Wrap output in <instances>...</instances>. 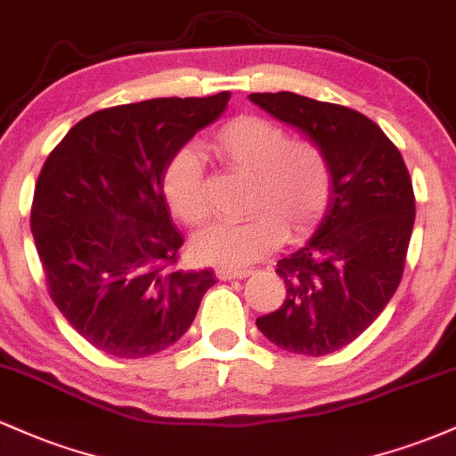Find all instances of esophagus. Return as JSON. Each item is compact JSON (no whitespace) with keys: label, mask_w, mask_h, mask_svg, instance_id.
I'll return each mask as SVG.
<instances>
[{"label":"esophagus","mask_w":456,"mask_h":456,"mask_svg":"<svg viewBox=\"0 0 456 456\" xmlns=\"http://www.w3.org/2000/svg\"><path fill=\"white\" fill-rule=\"evenodd\" d=\"M253 272L250 270H232V268H216V279L218 281H232V279H246Z\"/></svg>","instance_id":"obj_1"}]
</instances>
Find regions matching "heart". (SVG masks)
Wrapping results in <instances>:
<instances>
[{"instance_id":"1","label":"heart","mask_w":456,"mask_h":456,"mask_svg":"<svg viewBox=\"0 0 456 456\" xmlns=\"http://www.w3.org/2000/svg\"><path fill=\"white\" fill-rule=\"evenodd\" d=\"M210 148L224 165L250 175L246 221L214 223L192 240L197 261L216 268H244L281 244L282 235L308 232L326 212L332 167L326 150L261 115L242 113L214 130ZM162 195L177 221L199 227L210 216L206 169L197 150L182 148L162 174Z\"/></svg>"}]
</instances>
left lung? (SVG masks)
Here are the masks:
<instances>
[{
	"label": "left lung",
	"mask_w": 456,
	"mask_h": 456,
	"mask_svg": "<svg viewBox=\"0 0 456 456\" xmlns=\"http://www.w3.org/2000/svg\"><path fill=\"white\" fill-rule=\"evenodd\" d=\"M248 98L317 141L332 167L326 216L276 264L285 300L257 328L291 354H332L358 338L399 287L416 218L410 171L384 130L354 109L294 92Z\"/></svg>",
	"instance_id": "1"
}]
</instances>
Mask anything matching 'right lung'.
I'll use <instances>...</instances> for the list:
<instances>
[{"instance_id": "obj_1", "label": "right lung", "mask_w": 456, "mask_h": 456, "mask_svg": "<svg viewBox=\"0 0 456 456\" xmlns=\"http://www.w3.org/2000/svg\"><path fill=\"white\" fill-rule=\"evenodd\" d=\"M232 94L151 98L75 124L46 159L31 233L51 300L94 347L143 358L180 341L214 272L175 270L184 244L162 195V174Z\"/></svg>"}]
</instances>
